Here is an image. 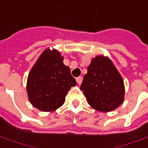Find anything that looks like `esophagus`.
Segmentation results:
<instances>
[{"label":"esophagus","instance_id":"esophagus-1","mask_svg":"<svg viewBox=\"0 0 148 148\" xmlns=\"http://www.w3.org/2000/svg\"><path fill=\"white\" fill-rule=\"evenodd\" d=\"M76 81H77V82H78V84H81L82 82V77H78V78H76Z\"/></svg>","mask_w":148,"mask_h":148}]
</instances>
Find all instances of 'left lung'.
Instances as JSON below:
<instances>
[{"mask_svg":"<svg viewBox=\"0 0 148 148\" xmlns=\"http://www.w3.org/2000/svg\"><path fill=\"white\" fill-rule=\"evenodd\" d=\"M80 89L87 102L99 112H111L124 102L123 78L112 60L103 55L91 59Z\"/></svg>","mask_w":148,"mask_h":148,"instance_id":"8db88e82","label":"left lung"}]
</instances>
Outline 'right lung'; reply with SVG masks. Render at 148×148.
<instances>
[{"instance_id":"add662e5","label":"right lung","mask_w":148,"mask_h":148,"mask_svg":"<svg viewBox=\"0 0 148 148\" xmlns=\"http://www.w3.org/2000/svg\"><path fill=\"white\" fill-rule=\"evenodd\" d=\"M63 60L59 51L48 48L40 54L28 74V99L42 112H53L60 108L69 90L76 85V80Z\"/></svg>"}]
</instances>
